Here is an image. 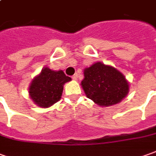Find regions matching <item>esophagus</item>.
I'll return each mask as SVG.
<instances>
[{"instance_id": "obj_1", "label": "esophagus", "mask_w": 156, "mask_h": 156, "mask_svg": "<svg viewBox=\"0 0 156 156\" xmlns=\"http://www.w3.org/2000/svg\"><path fill=\"white\" fill-rule=\"evenodd\" d=\"M77 78H78V75H77V74H75L74 76H72V79H73V80H76Z\"/></svg>"}]
</instances>
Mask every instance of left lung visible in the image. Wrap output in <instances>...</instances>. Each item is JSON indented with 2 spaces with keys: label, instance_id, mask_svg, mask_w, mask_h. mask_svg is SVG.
I'll list each match as a JSON object with an SVG mask.
<instances>
[{
  "label": "left lung",
  "instance_id": "left-lung-1",
  "mask_svg": "<svg viewBox=\"0 0 156 156\" xmlns=\"http://www.w3.org/2000/svg\"><path fill=\"white\" fill-rule=\"evenodd\" d=\"M85 78L81 86L88 99L101 106L119 103L128 94L129 84L124 76L116 69L101 62L84 70Z\"/></svg>",
  "mask_w": 156,
  "mask_h": 156
}]
</instances>
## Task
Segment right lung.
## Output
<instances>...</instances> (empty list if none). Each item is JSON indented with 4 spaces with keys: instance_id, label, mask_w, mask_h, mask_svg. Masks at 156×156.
Instances as JSON below:
<instances>
[{
    "instance_id": "1",
    "label": "right lung",
    "mask_w": 156,
    "mask_h": 156,
    "mask_svg": "<svg viewBox=\"0 0 156 156\" xmlns=\"http://www.w3.org/2000/svg\"><path fill=\"white\" fill-rule=\"evenodd\" d=\"M70 80V77L62 70L54 71L44 68L40 75L32 80L29 94L38 106L49 107L61 99L63 85Z\"/></svg>"
}]
</instances>
